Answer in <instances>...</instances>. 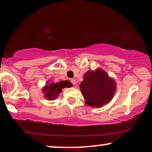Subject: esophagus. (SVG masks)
Returning <instances> with one entry per match:
<instances>
[{
    "label": "esophagus",
    "instance_id": "1",
    "mask_svg": "<svg viewBox=\"0 0 152 152\" xmlns=\"http://www.w3.org/2000/svg\"><path fill=\"white\" fill-rule=\"evenodd\" d=\"M70 82H71L73 85H76V80H75V79H71V80H70Z\"/></svg>",
    "mask_w": 152,
    "mask_h": 152
}]
</instances>
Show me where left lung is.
Wrapping results in <instances>:
<instances>
[{
  "label": "left lung",
  "instance_id": "obj_1",
  "mask_svg": "<svg viewBox=\"0 0 152 152\" xmlns=\"http://www.w3.org/2000/svg\"><path fill=\"white\" fill-rule=\"evenodd\" d=\"M79 87L86 104L96 108L110 103L117 87L115 79L100 67L86 72Z\"/></svg>",
  "mask_w": 152,
  "mask_h": 152
}]
</instances>
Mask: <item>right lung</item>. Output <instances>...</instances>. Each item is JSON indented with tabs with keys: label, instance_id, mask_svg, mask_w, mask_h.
I'll list each match as a JSON object with an SVG mask.
<instances>
[{
	"label": "right lung",
	"instance_id": "add662e5",
	"mask_svg": "<svg viewBox=\"0 0 152 152\" xmlns=\"http://www.w3.org/2000/svg\"><path fill=\"white\" fill-rule=\"evenodd\" d=\"M72 84L69 81H62L59 82H50L48 80L45 84V85L42 87V93L44 94V97L46 98L48 100H54L58 97L59 93L62 92V89L65 87H71Z\"/></svg>",
	"mask_w": 152,
	"mask_h": 152
}]
</instances>
